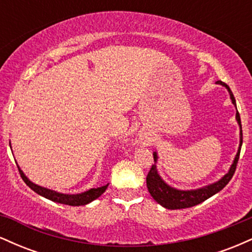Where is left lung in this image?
<instances>
[{
	"instance_id": "obj_1",
	"label": "left lung",
	"mask_w": 252,
	"mask_h": 252,
	"mask_svg": "<svg viewBox=\"0 0 252 252\" xmlns=\"http://www.w3.org/2000/svg\"><path fill=\"white\" fill-rule=\"evenodd\" d=\"M217 84L224 86L225 89L227 90L228 94H230L231 102H232L235 108L237 109L236 105V99L233 97L232 91H231L230 88L225 83L218 80ZM236 121L239 126V147L238 150H237V154L235 156V160H233L232 164H231L228 172L222 176L221 179H219L218 181L213 182V184L207 185V186L199 187V189H174V187L169 186L166 181L161 178L160 174H158V168H156V163H158V153L154 152L153 155H154V164L150 168L148 175H147V187H148V190L150 195L153 196V199L160 204L161 206H163L164 209L168 210H181V209H189V207L195 206V205L200 204V202L205 201L206 199L211 198L212 195H215L216 193L220 192V190L224 189L225 186L228 184V181L232 179L233 174H235L237 162H238L239 158V153H241L242 143H243V134H242V123H241V117H239L238 111L236 112Z\"/></svg>"
}]
</instances>
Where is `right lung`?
Segmentation results:
<instances>
[{"instance_id": "add662e5", "label": "right lung", "mask_w": 252, "mask_h": 252, "mask_svg": "<svg viewBox=\"0 0 252 252\" xmlns=\"http://www.w3.org/2000/svg\"><path fill=\"white\" fill-rule=\"evenodd\" d=\"M17 168L20 170V174H21L22 180H24L26 182V185H27L28 187H31L34 192L43 196V198L50 199V200L54 202H58V204L70 205V206H83V205H88L89 202L96 200L97 198H99V196L105 192V189H108L109 186L108 184L105 185V186L98 187V189H91L89 190H85V192L79 193V194H63V193L56 192V190L45 189V187L34 184V182H32L30 179L25 175V173L22 172L19 166H17Z\"/></svg>"}]
</instances>
